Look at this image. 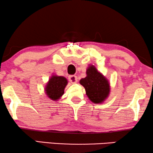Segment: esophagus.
<instances>
[{"mask_svg": "<svg viewBox=\"0 0 153 153\" xmlns=\"http://www.w3.org/2000/svg\"><path fill=\"white\" fill-rule=\"evenodd\" d=\"M68 79L69 81H70V82H71L72 83H75L77 82V76H75V75H71L68 77Z\"/></svg>", "mask_w": 153, "mask_h": 153, "instance_id": "34e87169", "label": "esophagus"}]
</instances>
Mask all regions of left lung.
Masks as SVG:
<instances>
[{
	"label": "left lung",
	"instance_id": "1",
	"mask_svg": "<svg viewBox=\"0 0 153 153\" xmlns=\"http://www.w3.org/2000/svg\"><path fill=\"white\" fill-rule=\"evenodd\" d=\"M86 74L87 76L80 80V83L85 88L91 101L95 104L101 103L109 94V83L94 66L87 69Z\"/></svg>",
	"mask_w": 153,
	"mask_h": 153
}]
</instances>
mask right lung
I'll list each match as a JSON object with an SVG mask.
<instances>
[{"instance_id": "add662e5", "label": "right lung", "mask_w": 153, "mask_h": 153, "mask_svg": "<svg viewBox=\"0 0 153 153\" xmlns=\"http://www.w3.org/2000/svg\"><path fill=\"white\" fill-rule=\"evenodd\" d=\"M67 84L68 80L65 77L52 76L46 86V93L50 99L57 100L63 95Z\"/></svg>"}]
</instances>
